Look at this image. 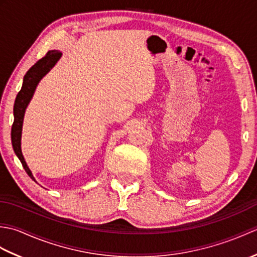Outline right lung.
Segmentation results:
<instances>
[{
  "mask_svg": "<svg viewBox=\"0 0 257 257\" xmlns=\"http://www.w3.org/2000/svg\"><path fill=\"white\" fill-rule=\"evenodd\" d=\"M61 55L62 53H59L57 51H50L44 57L41 58L40 61H37L29 70H27V73L25 74L23 79V85H22V88L19 91L18 96H16V99L14 102V121L12 124V130H11V139H12L13 150L15 152V155L18 156L20 161L22 162V166L25 169L26 173L29 174V177L34 180V181L35 179L33 177L29 167H27L21 150V136L22 125H23V118L25 109L27 105H29L33 94H34L38 81L42 79L43 76L50 72L51 68L56 64Z\"/></svg>",
  "mask_w": 257,
  "mask_h": 257,
  "instance_id": "right-lung-1",
  "label": "right lung"
}]
</instances>
